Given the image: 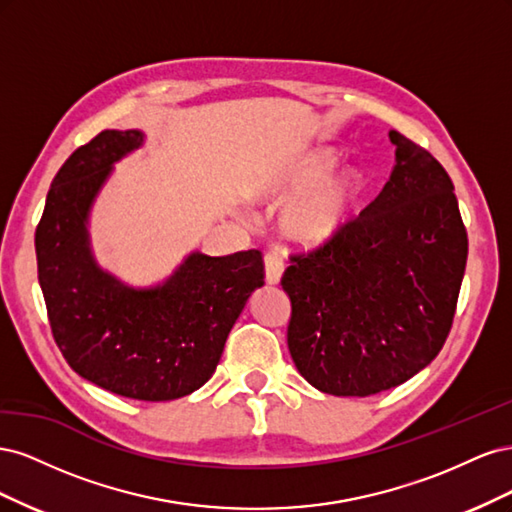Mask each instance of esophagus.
<instances>
[{
	"label": "esophagus",
	"instance_id": "obj_1",
	"mask_svg": "<svg viewBox=\"0 0 512 512\" xmlns=\"http://www.w3.org/2000/svg\"><path fill=\"white\" fill-rule=\"evenodd\" d=\"M282 273H284L282 256L269 252L265 256V280H267V284H280Z\"/></svg>",
	"mask_w": 512,
	"mask_h": 512
}]
</instances>
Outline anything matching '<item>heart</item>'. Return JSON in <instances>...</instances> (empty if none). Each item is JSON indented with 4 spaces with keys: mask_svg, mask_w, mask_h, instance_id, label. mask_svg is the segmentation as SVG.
<instances>
[{
    "mask_svg": "<svg viewBox=\"0 0 512 512\" xmlns=\"http://www.w3.org/2000/svg\"><path fill=\"white\" fill-rule=\"evenodd\" d=\"M335 164V153L314 151L292 162L277 177L267 196L286 198L299 192L282 211V230L301 245H322L342 232L359 207L365 192V177L359 168Z\"/></svg>",
    "mask_w": 512,
    "mask_h": 512,
    "instance_id": "obj_1",
    "label": "heart"
}]
</instances>
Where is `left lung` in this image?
Here are the masks:
<instances>
[{
  "instance_id": "8db88e82",
  "label": "left lung",
  "mask_w": 512,
  "mask_h": 512,
  "mask_svg": "<svg viewBox=\"0 0 512 512\" xmlns=\"http://www.w3.org/2000/svg\"><path fill=\"white\" fill-rule=\"evenodd\" d=\"M382 192L339 235L290 254L288 348L318 391L367 397L404 384L442 350L468 260L453 181L397 130Z\"/></svg>"
}]
</instances>
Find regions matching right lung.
<instances>
[{
	"label": "right lung",
	"instance_id": "right-lung-1",
	"mask_svg": "<svg viewBox=\"0 0 512 512\" xmlns=\"http://www.w3.org/2000/svg\"><path fill=\"white\" fill-rule=\"evenodd\" d=\"M143 132L104 130L59 168L36 228L38 282L55 344L102 389L168 401L200 389L250 294L265 284L258 250L192 254L166 284L134 290L104 273L89 250L87 213L111 166Z\"/></svg>",
	"mask_w": 512,
	"mask_h": 512
}]
</instances>
